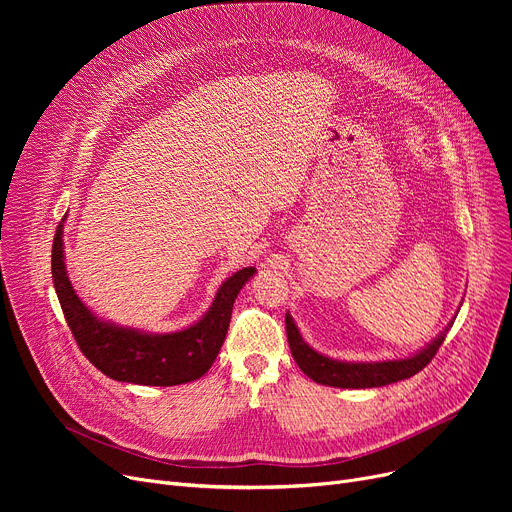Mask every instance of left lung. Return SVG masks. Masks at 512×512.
<instances>
[{"instance_id": "8db88e82", "label": "left lung", "mask_w": 512, "mask_h": 512, "mask_svg": "<svg viewBox=\"0 0 512 512\" xmlns=\"http://www.w3.org/2000/svg\"><path fill=\"white\" fill-rule=\"evenodd\" d=\"M450 324L432 340L419 348L417 353L402 357V359H386V361H340L332 359L328 355L317 353L313 346L305 342L301 336L297 324L290 313H286V334L290 353L301 367V371L311 378L313 382L321 386H332V388H382L400 380H407L411 375L419 373L429 361L434 359L440 344L444 342Z\"/></svg>"}]
</instances>
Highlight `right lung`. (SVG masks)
<instances>
[{
	"label": "right lung",
	"instance_id": "right-lung-1",
	"mask_svg": "<svg viewBox=\"0 0 512 512\" xmlns=\"http://www.w3.org/2000/svg\"><path fill=\"white\" fill-rule=\"evenodd\" d=\"M64 222L66 215L53 238L51 278L68 326L85 357L107 378L126 384L178 386L205 375L226 340L238 292L257 274L255 267H242L226 278L209 309L182 330L147 332L120 326L99 317L76 294L66 272Z\"/></svg>",
	"mask_w": 512,
	"mask_h": 512
}]
</instances>
